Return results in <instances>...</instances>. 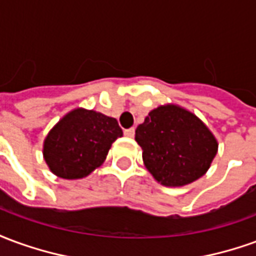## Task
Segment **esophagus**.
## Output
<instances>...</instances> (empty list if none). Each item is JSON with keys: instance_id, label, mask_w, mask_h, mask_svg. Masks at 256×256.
<instances>
[{"instance_id": "obj_1", "label": "esophagus", "mask_w": 256, "mask_h": 256, "mask_svg": "<svg viewBox=\"0 0 256 256\" xmlns=\"http://www.w3.org/2000/svg\"><path fill=\"white\" fill-rule=\"evenodd\" d=\"M134 133H136L134 128H126V130H124V136H128V137H134Z\"/></svg>"}]
</instances>
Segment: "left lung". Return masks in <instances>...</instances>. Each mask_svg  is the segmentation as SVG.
Returning <instances> with one entry per match:
<instances>
[{
	"label": "left lung",
	"mask_w": 256,
	"mask_h": 256,
	"mask_svg": "<svg viewBox=\"0 0 256 256\" xmlns=\"http://www.w3.org/2000/svg\"><path fill=\"white\" fill-rule=\"evenodd\" d=\"M146 170L164 186H184L204 176L216 155L214 134L194 114L167 104L152 110L136 130Z\"/></svg>",
	"instance_id": "8db88e82"
}]
</instances>
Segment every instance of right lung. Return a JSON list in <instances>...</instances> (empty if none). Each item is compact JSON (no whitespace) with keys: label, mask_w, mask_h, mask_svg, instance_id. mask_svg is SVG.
Listing matches in <instances>:
<instances>
[{"label":"right lung","mask_w":256,"mask_h":256,"mask_svg":"<svg viewBox=\"0 0 256 256\" xmlns=\"http://www.w3.org/2000/svg\"><path fill=\"white\" fill-rule=\"evenodd\" d=\"M122 136L115 118L76 108L48 133L44 159L58 177L84 178L104 163L112 142Z\"/></svg>","instance_id":"right-lung-1"}]
</instances>
